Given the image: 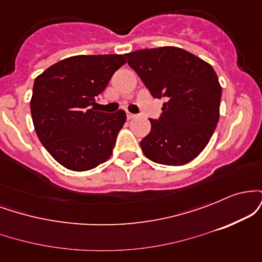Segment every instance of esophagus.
I'll return each mask as SVG.
<instances>
[{
    "instance_id": "1",
    "label": "esophagus",
    "mask_w": 262,
    "mask_h": 262,
    "mask_svg": "<svg viewBox=\"0 0 262 262\" xmlns=\"http://www.w3.org/2000/svg\"><path fill=\"white\" fill-rule=\"evenodd\" d=\"M127 118L129 119V121H130V119L137 118V114H133V113H129V112H127Z\"/></svg>"
}]
</instances>
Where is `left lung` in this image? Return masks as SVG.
I'll list each match as a JSON object with an SVG mask.
<instances>
[{
	"label": "left lung",
	"mask_w": 262,
	"mask_h": 262,
	"mask_svg": "<svg viewBox=\"0 0 262 262\" xmlns=\"http://www.w3.org/2000/svg\"><path fill=\"white\" fill-rule=\"evenodd\" d=\"M152 97H165L161 117L150 119L151 130L140 141L149 160L181 166L197 158L219 121L222 86L214 69L177 47L125 54Z\"/></svg>",
	"instance_id": "1"
}]
</instances>
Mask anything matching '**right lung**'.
I'll list each match as a JSON object with an SVG mask.
<instances>
[{"instance_id":"1","label":"right lung","mask_w":262,"mask_h":262,"mask_svg":"<svg viewBox=\"0 0 262 262\" xmlns=\"http://www.w3.org/2000/svg\"><path fill=\"white\" fill-rule=\"evenodd\" d=\"M125 64L123 55H76L60 60L35 77L31 113L35 133L50 155L71 171H87L112 155L124 111L91 108L112 75Z\"/></svg>"}]
</instances>
